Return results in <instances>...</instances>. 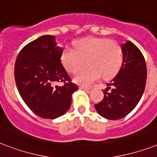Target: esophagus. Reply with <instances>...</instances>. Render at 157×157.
<instances>
[{"label": "esophagus", "mask_w": 157, "mask_h": 157, "mask_svg": "<svg viewBox=\"0 0 157 157\" xmlns=\"http://www.w3.org/2000/svg\"><path fill=\"white\" fill-rule=\"evenodd\" d=\"M79 88L81 89V90H90V87H86V86H80Z\"/></svg>", "instance_id": "1"}]
</instances>
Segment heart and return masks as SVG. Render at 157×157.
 Returning <instances> with one entry per match:
<instances>
[{"label":"heart","instance_id":"heart-1","mask_svg":"<svg viewBox=\"0 0 157 157\" xmlns=\"http://www.w3.org/2000/svg\"><path fill=\"white\" fill-rule=\"evenodd\" d=\"M61 60L67 71L73 74L83 68L87 61L88 68L79 72L74 81L90 86L101 76L103 79L116 76L121 67L123 53L118 44L107 38L86 37L76 41L75 49L65 48Z\"/></svg>","mask_w":157,"mask_h":157}]
</instances>
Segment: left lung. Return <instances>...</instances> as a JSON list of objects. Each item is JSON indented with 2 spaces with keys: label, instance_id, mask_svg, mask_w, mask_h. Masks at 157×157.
Returning a JSON list of instances; mask_svg holds the SVG:
<instances>
[{
  "label": "left lung",
  "instance_id": "8db88e82",
  "mask_svg": "<svg viewBox=\"0 0 157 157\" xmlns=\"http://www.w3.org/2000/svg\"><path fill=\"white\" fill-rule=\"evenodd\" d=\"M121 50V67L107 84L103 100L94 106L101 117L112 121L121 119L133 111L146 86L147 66L141 51L129 40L122 44ZM108 89L111 90L109 92Z\"/></svg>",
  "mask_w": 157,
  "mask_h": 157
}]
</instances>
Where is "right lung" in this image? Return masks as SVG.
<instances>
[{
    "instance_id": "obj_1",
    "label": "right lung",
    "mask_w": 157,
    "mask_h": 157,
    "mask_svg": "<svg viewBox=\"0 0 157 157\" xmlns=\"http://www.w3.org/2000/svg\"><path fill=\"white\" fill-rule=\"evenodd\" d=\"M63 49L54 36L45 35L28 43L16 59L14 78L21 98L38 117L55 119L65 114L72 94L78 90L61 63ZM63 81V86L53 87Z\"/></svg>"
}]
</instances>
